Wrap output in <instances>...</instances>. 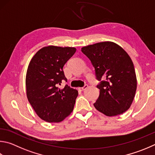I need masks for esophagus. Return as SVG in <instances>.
<instances>
[{"label": "esophagus", "mask_w": 155, "mask_h": 155, "mask_svg": "<svg viewBox=\"0 0 155 155\" xmlns=\"http://www.w3.org/2000/svg\"><path fill=\"white\" fill-rule=\"evenodd\" d=\"M87 87H88V85H85L83 87H79V88H78V89L81 90V91H83V90H85V89H87Z\"/></svg>", "instance_id": "34e87169"}]
</instances>
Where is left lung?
<instances>
[{
  "instance_id": "left-lung-1",
  "label": "left lung",
  "mask_w": 155,
  "mask_h": 155,
  "mask_svg": "<svg viewBox=\"0 0 155 155\" xmlns=\"http://www.w3.org/2000/svg\"><path fill=\"white\" fill-rule=\"evenodd\" d=\"M95 68L99 97L94 104L106 116H117L129 108L136 94V75L131 59L112 42H102L81 49Z\"/></svg>"
}]
</instances>
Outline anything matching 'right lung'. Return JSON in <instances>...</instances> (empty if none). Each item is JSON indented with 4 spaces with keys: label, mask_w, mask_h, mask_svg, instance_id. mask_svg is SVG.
Wrapping results in <instances>:
<instances>
[{
    "label": "right lung",
    "mask_w": 155,
    "mask_h": 155,
    "mask_svg": "<svg viewBox=\"0 0 155 155\" xmlns=\"http://www.w3.org/2000/svg\"><path fill=\"white\" fill-rule=\"evenodd\" d=\"M74 47H45L34 55L28 68L27 97L41 119L58 123L70 115L74 108L78 91L66 85L63 67L76 52Z\"/></svg>",
    "instance_id": "right-lung-1"
}]
</instances>
